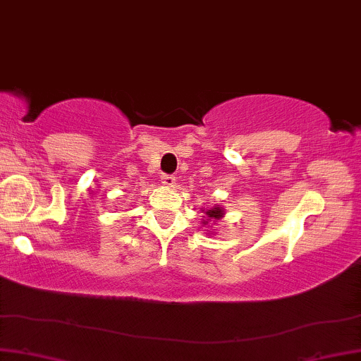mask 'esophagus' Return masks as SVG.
I'll list each match as a JSON object with an SVG mask.
<instances>
[{
	"label": "esophagus",
	"instance_id": "obj_1",
	"mask_svg": "<svg viewBox=\"0 0 361 361\" xmlns=\"http://www.w3.org/2000/svg\"><path fill=\"white\" fill-rule=\"evenodd\" d=\"M161 180H163L164 185H169V187L176 184V177L172 174H163V176H161Z\"/></svg>",
	"mask_w": 361,
	"mask_h": 361
}]
</instances>
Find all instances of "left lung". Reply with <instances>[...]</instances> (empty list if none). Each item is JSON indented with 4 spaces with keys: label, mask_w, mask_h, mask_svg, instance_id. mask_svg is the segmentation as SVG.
<instances>
[{
    "label": "left lung",
    "mask_w": 361,
    "mask_h": 361,
    "mask_svg": "<svg viewBox=\"0 0 361 361\" xmlns=\"http://www.w3.org/2000/svg\"><path fill=\"white\" fill-rule=\"evenodd\" d=\"M205 213H207L208 218H210V219H219V218L223 216V208L221 207H215V208H212V210H208Z\"/></svg>",
    "instance_id": "8db88e82"
}]
</instances>
